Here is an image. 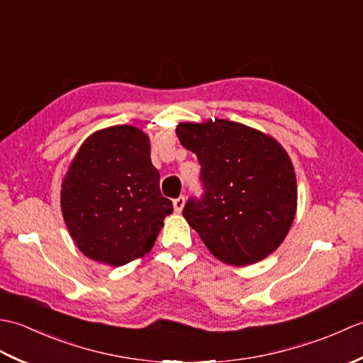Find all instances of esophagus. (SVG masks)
I'll return each instance as SVG.
<instances>
[{"instance_id": "34e87169", "label": "esophagus", "mask_w": 363, "mask_h": 363, "mask_svg": "<svg viewBox=\"0 0 363 363\" xmlns=\"http://www.w3.org/2000/svg\"><path fill=\"white\" fill-rule=\"evenodd\" d=\"M184 204H186V198L184 196H177L174 201H173V207H174V211L179 213V212H182V209H184Z\"/></svg>"}]
</instances>
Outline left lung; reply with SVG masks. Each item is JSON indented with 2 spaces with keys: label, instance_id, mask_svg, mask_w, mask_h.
Returning a JSON list of instances; mask_svg holds the SVG:
<instances>
[{
  "label": "left lung",
  "instance_id": "1",
  "mask_svg": "<svg viewBox=\"0 0 363 363\" xmlns=\"http://www.w3.org/2000/svg\"><path fill=\"white\" fill-rule=\"evenodd\" d=\"M176 134L196 154L203 195L182 215L215 257L250 265L279 246L296 212L291 160L274 138L240 123H182Z\"/></svg>",
  "mask_w": 363,
  "mask_h": 363
}]
</instances>
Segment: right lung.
Here are the masks:
<instances>
[{
  "label": "right lung",
  "mask_w": 363,
  "mask_h": 363,
  "mask_svg": "<svg viewBox=\"0 0 363 363\" xmlns=\"http://www.w3.org/2000/svg\"><path fill=\"white\" fill-rule=\"evenodd\" d=\"M159 177L140 129L123 125L90 135L60 191L65 225L81 252L113 267L148 252L173 212Z\"/></svg>",
  "instance_id": "right-lung-1"
}]
</instances>
